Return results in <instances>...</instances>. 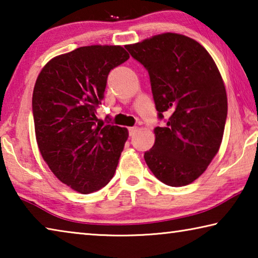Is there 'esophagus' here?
<instances>
[{"mask_svg": "<svg viewBox=\"0 0 258 258\" xmlns=\"http://www.w3.org/2000/svg\"><path fill=\"white\" fill-rule=\"evenodd\" d=\"M137 131H138V127H130L128 128V133H130L131 137H133V135L135 134V132H137Z\"/></svg>", "mask_w": 258, "mask_h": 258, "instance_id": "obj_1", "label": "esophagus"}]
</instances>
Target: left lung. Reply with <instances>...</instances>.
Wrapping results in <instances>:
<instances>
[{"instance_id":"obj_1","label":"left lung","mask_w":258,"mask_h":258,"mask_svg":"<svg viewBox=\"0 0 258 258\" xmlns=\"http://www.w3.org/2000/svg\"><path fill=\"white\" fill-rule=\"evenodd\" d=\"M125 47L149 73L159 117L169 115L166 126L154 131L148 167L165 184H190L223 139L228 98L221 73L207 50L185 35L163 33Z\"/></svg>"}]
</instances>
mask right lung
<instances>
[{
	"label": "right lung",
	"mask_w": 258,
	"mask_h": 258,
	"mask_svg": "<svg viewBox=\"0 0 258 258\" xmlns=\"http://www.w3.org/2000/svg\"><path fill=\"white\" fill-rule=\"evenodd\" d=\"M128 58L120 45L82 46L52 58L35 83L38 149L56 178L80 194L110 182L128 138L127 128L95 124L109 72Z\"/></svg>",
	"instance_id": "right-lung-1"
}]
</instances>
